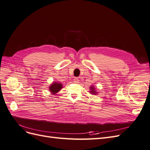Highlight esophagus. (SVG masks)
Segmentation results:
<instances>
[{
  "label": "esophagus",
  "instance_id": "esophagus-1",
  "mask_svg": "<svg viewBox=\"0 0 150 150\" xmlns=\"http://www.w3.org/2000/svg\"><path fill=\"white\" fill-rule=\"evenodd\" d=\"M73 80H74L73 81H74V82L75 83H78L79 81V79H78V78H75Z\"/></svg>",
  "mask_w": 150,
  "mask_h": 150
}]
</instances>
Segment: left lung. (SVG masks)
Segmentation results:
<instances>
[{
	"label": "left lung",
	"instance_id": "left-lung-1",
	"mask_svg": "<svg viewBox=\"0 0 150 150\" xmlns=\"http://www.w3.org/2000/svg\"><path fill=\"white\" fill-rule=\"evenodd\" d=\"M89 88H89V89H90L89 92H90L91 94H93V95H96V94H98V92L96 91V89L94 88V86H91V87H89Z\"/></svg>",
	"mask_w": 150,
	"mask_h": 150
}]
</instances>
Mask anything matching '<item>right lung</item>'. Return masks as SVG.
<instances>
[{"label":"right lung","instance_id":"add662e5","mask_svg":"<svg viewBox=\"0 0 150 150\" xmlns=\"http://www.w3.org/2000/svg\"><path fill=\"white\" fill-rule=\"evenodd\" d=\"M49 89L50 91V92L51 93V94H56L62 88V84L60 83L54 81V82L49 86Z\"/></svg>","mask_w":150,"mask_h":150}]
</instances>
